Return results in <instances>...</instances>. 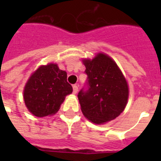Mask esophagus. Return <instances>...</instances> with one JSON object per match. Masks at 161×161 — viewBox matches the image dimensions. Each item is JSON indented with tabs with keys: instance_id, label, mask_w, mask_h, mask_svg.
I'll return each mask as SVG.
<instances>
[{
	"instance_id": "1",
	"label": "esophagus",
	"mask_w": 161,
	"mask_h": 161,
	"mask_svg": "<svg viewBox=\"0 0 161 161\" xmlns=\"http://www.w3.org/2000/svg\"><path fill=\"white\" fill-rule=\"evenodd\" d=\"M78 87L77 85H73V93H74V94H76V93H78Z\"/></svg>"
}]
</instances>
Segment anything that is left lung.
<instances>
[{
  "instance_id": "obj_1",
  "label": "left lung",
  "mask_w": 161,
  "mask_h": 161,
  "mask_svg": "<svg viewBox=\"0 0 161 161\" xmlns=\"http://www.w3.org/2000/svg\"><path fill=\"white\" fill-rule=\"evenodd\" d=\"M83 63L88 78L78 94L83 115L98 125L114 119L127 104L129 88L125 77L113 59L103 53Z\"/></svg>"
}]
</instances>
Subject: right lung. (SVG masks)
Instances as JSON below:
<instances>
[{
  "mask_svg": "<svg viewBox=\"0 0 161 161\" xmlns=\"http://www.w3.org/2000/svg\"><path fill=\"white\" fill-rule=\"evenodd\" d=\"M73 87L67 81V73L57 64L41 66L27 81L24 88L26 108L36 117L54 114Z\"/></svg>",
  "mask_w": 161,
  "mask_h": 161,
  "instance_id": "right-lung-1",
  "label": "right lung"
}]
</instances>
